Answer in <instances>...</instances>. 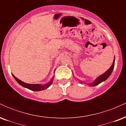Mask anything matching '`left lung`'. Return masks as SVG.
<instances>
[{
	"label": "left lung",
	"instance_id": "8db88e82",
	"mask_svg": "<svg viewBox=\"0 0 126 126\" xmlns=\"http://www.w3.org/2000/svg\"><path fill=\"white\" fill-rule=\"evenodd\" d=\"M114 63H115V57H114L113 62H112V64L111 66V67H110L104 73H103L102 75H101L99 76H98V77L96 78L95 80H94L92 82H91L90 83H88V85H89V86H96V85H99V83H101V82L105 81V80H107V79L109 78V76H110L111 73H112V70H113L114 67ZM79 81H80V80H79ZM80 82H81L82 83H83L82 81H80Z\"/></svg>",
	"mask_w": 126,
	"mask_h": 126
}]
</instances>
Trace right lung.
Masks as SVG:
<instances>
[{"label":"right lung","instance_id":"1","mask_svg":"<svg viewBox=\"0 0 126 126\" xmlns=\"http://www.w3.org/2000/svg\"><path fill=\"white\" fill-rule=\"evenodd\" d=\"M13 77L15 78V79L16 80V82H18L19 85H21V86H22L23 87L27 88V89H30L31 91H40L44 90V89H47L49 86H50V85L52 84L53 82V79H54V76H53V78L50 80V82H48V83H46V84H30V83H25V82H22V80H19V79H18L17 78H16L14 75L12 74Z\"/></svg>","mask_w":126,"mask_h":126}]
</instances>
